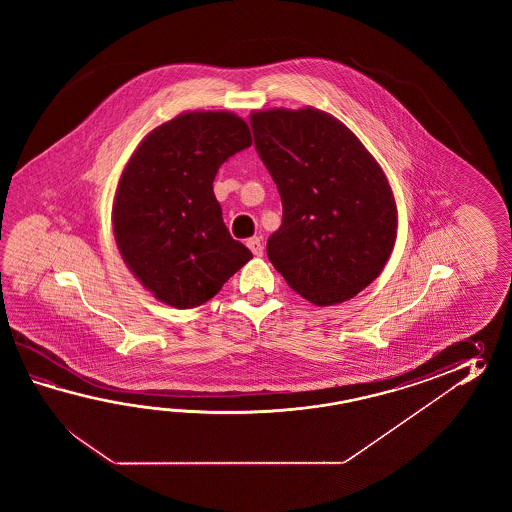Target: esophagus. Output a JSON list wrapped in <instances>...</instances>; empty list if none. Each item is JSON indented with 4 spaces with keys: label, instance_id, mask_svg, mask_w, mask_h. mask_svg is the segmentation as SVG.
<instances>
[{
    "label": "esophagus",
    "instance_id": "34e87169",
    "mask_svg": "<svg viewBox=\"0 0 512 512\" xmlns=\"http://www.w3.org/2000/svg\"><path fill=\"white\" fill-rule=\"evenodd\" d=\"M247 247L251 249L254 256H263V241H261V238H258V236L247 240Z\"/></svg>",
    "mask_w": 512,
    "mask_h": 512
}]
</instances>
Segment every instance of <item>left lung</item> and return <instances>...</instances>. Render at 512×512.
<instances>
[{
	"instance_id": "1",
	"label": "left lung",
	"mask_w": 512,
	"mask_h": 512,
	"mask_svg": "<svg viewBox=\"0 0 512 512\" xmlns=\"http://www.w3.org/2000/svg\"><path fill=\"white\" fill-rule=\"evenodd\" d=\"M254 146L282 197L267 256L316 305L368 287L392 254L397 208L381 166L351 131L318 109L252 113Z\"/></svg>"
}]
</instances>
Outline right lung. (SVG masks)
<instances>
[{"label": "right lung", "instance_id": "right-lung-1", "mask_svg": "<svg viewBox=\"0 0 512 512\" xmlns=\"http://www.w3.org/2000/svg\"><path fill=\"white\" fill-rule=\"evenodd\" d=\"M251 144L245 120L196 111L153 130L131 155L113 230L128 267L164 304H205L251 260L230 236L212 188L219 166Z\"/></svg>", "mask_w": 512, "mask_h": 512}]
</instances>
